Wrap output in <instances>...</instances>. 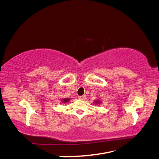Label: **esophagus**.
<instances>
[{"label": "esophagus", "mask_w": 159, "mask_h": 159, "mask_svg": "<svg viewBox=\"0 0 159 159\" xmlns=\"http://www.w3.org/2000/svg\"><path fill=\"white\" fill-rule=\"evenodd\" d=\"M78 98H79L80 99H81V100H84V99H85V95H81V96H79V97H78Z\"/></svg>", "instance_id": "1"}]
</instances>
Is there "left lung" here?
Wrapping results in <instances>:
<instances>
[{
	"mask_svg": "<svg viewBox=\"0 0 159 159\" xmlns=\"http://www.w3.org/2000/svg\"><path fill=\"white\" fill-rule=\"evenodd\" d=\"M101 103V102L100 101H99V100H96L95 102V103H96V104H99Z\"/></svg>",
	"mask_w": 159,
	"mask_h": 159,
	"instance_id": "obj_1",
	"label": "left lung"
}]
</instances>
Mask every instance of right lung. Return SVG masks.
<instances>
[{
  "instance_id": "obj_1",
  "label": "right lung",
  "mask_w": 159,
  "mask_h": 159,
  "mask_svg": "<svg viewBox=\"0 0 159 159\" xmlns=\"http://www.w3.org/2000/svg\"><path fill=\"white\" fill-rule=\"evenodd\" d=\"M70 100V99H68V98L64 99L63 100H62V102H63V103H67V102H68Z\"/></svg>"
}]
</instances>
